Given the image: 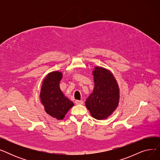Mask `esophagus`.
<instances>
[{"mask_svg":"<svg viewBox=\"0 0 160 160\" xmlns=\"http://www.w3.org/2000/svg\"><path fill=\"white\" fill-rule=\"evenodd\" d=\"M75 104H77V105L83 104V100H75Z\"/></svg>","mask_w":160,"mask_h":160,"instance_id":"obj_1","label":"esophagus"}]
</instances>
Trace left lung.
<instances>
[{
    "label": "left lung",
    "mask_w": 160,
    "mask_h": 160,
    "mask_svg": "<svg viewBox=\"0 0 160 160\" xmlns=\"http://www.w3.org/2000/svg\"><path fill=\"white\" fill-rule=\"evenodd\" d=\"M93 74L95 88L93 93L87 98L86 106L95 119H105L119 104V87L110 71L96 67Z\"/></svg>",
    "instance_id": "1"
}]
</instances>
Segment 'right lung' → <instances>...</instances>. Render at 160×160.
Returning <instances> with one entry per match:
<instances>
[{"label": "right lung", "instance_id": "1", "mask_svg": "<svg viewBox=\"0 0 160 160\" xmlns=\"http://www.w3.org/2000/svg\"><path fill=\"white\" fill-rule=\"evenodd\" d=\"M62 73L52 72L47 75L41 87L40 98L45 112L54 118L61 120L74 106L73 102L66 98L62 92L59 83Z\"/></svg>", "mask_w": 160, "mask_h": 160}]
</instances>
